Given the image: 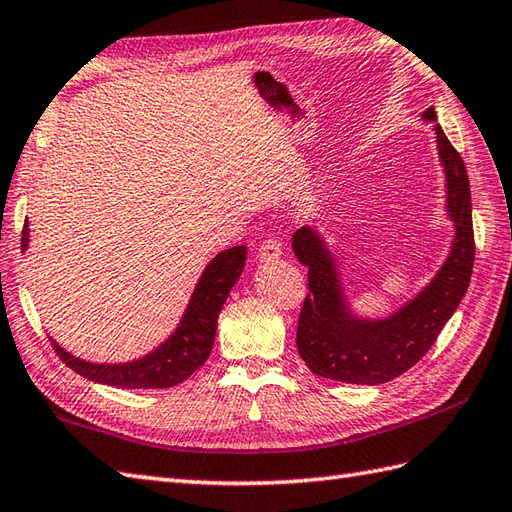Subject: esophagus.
<instances>
[{
  "mask_svg": "<svg viewBox=\"0 0 512 512\" xmlns=\"http://www.w3.org/2000/svg\"><path fill=\"white\" fill-rule=\"evenodd\" d=\"M280 254H282V243H280V238H276V236H269V238H265L263 243H260V247H258V258L260 260H276V258H280Z\"/></svg>",
  "mask_w": 512,
  "mask_h": 512,
  "instance_id": "34e87169",
  "label": "esophagus"
}]
</instances>
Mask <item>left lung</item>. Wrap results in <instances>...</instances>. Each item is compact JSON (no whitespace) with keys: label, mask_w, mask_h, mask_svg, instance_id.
I'll return each instance as SVG.
<instances>
[{"label":"left lung","mask_w":512,"mask_h":512,"mask_svg":"<svg viewBox=\"0 0 512 512\" xmlns=\"http://www.w3.org/2000/svg\"><path fill=\"white\" fill-rule=\"evenodd\" d=\"M423 116L436 129L447 175V210L456 223V241L447 263L423 293L383 322L355 320L346 311L333 258L320 236L309 227L293 234V252L309 267V293L300 309L295 344L309 370L324 379L379 385L401 377L436 344L442 326L467 293L475 260L469 175L438 124L436 111L427 109Z\"/></svg>","instance_id":"left-lung-1"}]
</instances>
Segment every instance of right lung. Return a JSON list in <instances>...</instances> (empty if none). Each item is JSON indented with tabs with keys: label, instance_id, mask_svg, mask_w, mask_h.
Returning a JSON list of instances; mask_svg holds the SVG:
<instances>
[{
	"label": "right lung",
	"instance_id": "1",
	"mask_svg": "<svg viewBox=\"0 0 512 512\" xmlns=\"http://www.w3.org/2000/svg\"><path fill=\"white\" fill-rule=\"evenodd\" d=\"M28 243V225L21 230V249ZM247 258V247L236 245L225 249L203 271L199 285L192 293V300L186 309L175 335L162 344L151 355L140 361L122 363V366H96L72 357L50 337V344L56 355L61 357L67 368L81 374V377L113 385V388L127 390H155L173 388V385L186 381L192 372L206 363L214 335H217V320L227 300V293L234 287L238 276L243 274Z\"/></svg>",
	"mask_w": 512,
	"mask_h": 512
}]
</instances>
